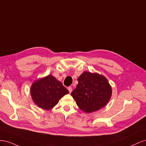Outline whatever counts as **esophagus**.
<instances>
[{
    "label": "esophagus",
    "mask_w": 146,
    "mask_h": 146,
    "mask_svg": "<svg viewBox=\"0 0 146 146\" xmlns=\"http://www.w3.org/2000/svg\"><path fill=\"white\" fill-rule=\"evenodd\" d=\"M68 90H69V92L70 93V92H72V87H70V86H69V87H68Z\"/></svg>",
    "instance_id": "esophagus-1"
}]
</instances>
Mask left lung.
Returning <instances> with one entry per match:
<instances>
[{
	"label": "left lung",
	"mask_w": 146,
	"mask_h": 146,
	"mask_svg": "<svg viewBox=\"0 0 146 146\" xmlns=\"http://www.w3.org/2000/svg\"><path fill=\"white\" fill-rule=\"evenodd\" d=\"M77 80L78 85L70 94L81 110L90 113L108 104L111 97L112 88L105 76L85 71Z\"/></svg>",
	"instance_id": "8db88e82"
}]
</instances>
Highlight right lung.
<instances>
[{"label": "right lung", "instance_id": "1", "mask_svg": "<svg viewBox=\"0 0 146 146\" xmlns=\"http://www.w3.org/2000/svg\"><path fill=\"white\" fill-rule=\"evenodd\" d=\"M69 93L62 83L52 75L35 80L30 88L33 102L43 110H49L58 103L59 100Z\"/></svg>", "mask_w": 146, "mask_h": 146}]
</instances>
